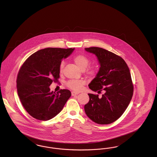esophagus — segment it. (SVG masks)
<instances>
[{
  "mask_svg": "<svg viewBox=\"0 0 157 157\" xmlns=\"http://www.w3.org/2000/svg\"><path fill=\"white\" fill-rule=\"evenodd\" d=\"M79 93L78 92H75V91H72V92H71V94H72V96H75V95H78Z\"/></svg>",
  "mask_w": 157,
  "mask_h": 157,
  "instance_id": "34e87169",
  "label": "esophagus"
}]
</instances>
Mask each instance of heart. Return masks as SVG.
Returning <instances> with one entry per match:
<instances>
[{"mask_svg": "<svg viewBox=\"0 0 157 157\" xmlns=\"http://www.w3.org/2000/svg\"><path fill=\"white\" fill-rule=\"evenodd\" d=\"M74 60L75 62V64L79 67L81 70L85 69L89 65L90 60L87 57L83 55H78L75 56L74 58ZM65 66V62L64 61H62L60 63L59 71L60 73L63 72V67ZM95 70L94 67H90L87 70L86 73L90 75H92L95 74ZM85 84V82L83 81H78V80H71L67 82V86L71 89L75 90L76 91H79L82 89L83 85Z\"/></svg>", "mask_w": 157, "mask_h": 157, "instance_id": "obj_1", "label": "heart"}]
</instances>
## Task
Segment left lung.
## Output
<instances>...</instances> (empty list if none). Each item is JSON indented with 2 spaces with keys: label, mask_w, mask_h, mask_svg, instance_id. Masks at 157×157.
<instances>
[{
  "label": "left lung",
  "mask_w": 157,
  "mask_h": 157,
  "mask_svg": "<svg viewBox=\"0 0 157 157\" xmlns=\"http://www.w3.org/2000/svg\"><path fill=\"white\" fill-rule=\"evenodd\" d=\"M97 57L100 65L95 78L88 85L99 95L88 94L90 101L84 106L90 120L98 124H109L118 120L126 110L134 91L131 76L121 57L98 47L85 48Z\"/></svg>",
  "instance_id": "1"
}]
</instances>
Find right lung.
I'll list each match as a JSON object with an SVG mask.
<instances>
[{
  "label": "right lung",
  "mask_w": 157,
  "mask_h": 157,
  "mask_svg": "<svg viewBox=\"0 0 157 157\" xmlns=\"http://www.w3.org/2000/svg\"><path fill=\"white\" fill-rule=\"evenodd\" d=\"M75 48H47L33 53L25 60L17 77V94L24 108L35 119L51 120L63 109L71 92L67 90L50 91L58 82L59 66Z\"/></svg>",
  "instance_id": "add662e5"
}]
</instances>
